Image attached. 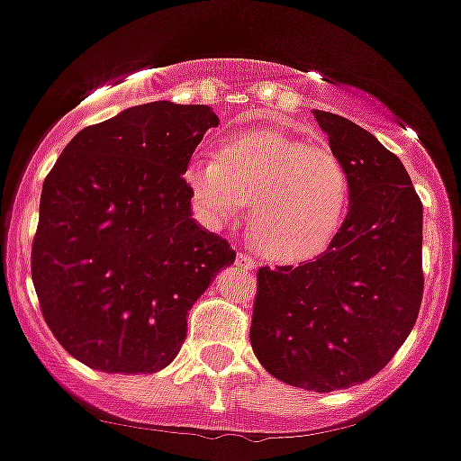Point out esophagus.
I'll return each mask as SVG.
<instances>
[{
	"mask_svg": "<svg viewBox=\"0 0 461 461\" xmlns=\"http://www.w3.org/2000/svg\"><path fill=\"white\" fill-rule=\"evenodd\" d=\"M237 267L246 268V271H253V268L258 267V262H255L249 253H237Z\"/></svg>",
	"mask_w": 461,
	"mask_h": 461,
	"instance_id": "34e87169",
	"label": "esophagus"
}]
</instances>
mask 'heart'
<instances>
[{"mask_svg":"<svg viewBox=\"0 0 461 461\" xmlns=\"http://www.w3.org/2000/svg\"><path fill=\"white\" fill-rule=\"evenodd\" d=\"M208 224H235L250 202L253 244L276 262H304L334 241L348 217L352 181L330 148L262 130L232 136L215 157L185 170Z\"/></svg>","mask_w":461,"mask_h":461,"instance_id":"heart-1","label":"heart"}]
</instances>
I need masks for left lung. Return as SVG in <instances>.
<instances>
[{
	"label": "left lung",
	"mask_w": 461,
	"mask_h": 461,
	"mask_svg": "<svg viewBox=\"0 0 461 461\" xmlns=\"http://www.w3.org/2000/svg\"><path fill=\"white\" fill-rule=\"evenodd\" d=\"M313 116L349 172V212L316 259L259 268L250 345L276 379L334 392L379 375L417 322L421 199L370 131L339 113Z\"/></svg>",
	"instance_id": "8db88e82"
}]
</instances>
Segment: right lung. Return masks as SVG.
<instances>
[{
    "mask_svg": "<svg viewBox=\"0 0 461 461\" xmlns=\"http://www.w3.org/2000/svg\"><path fill=\"white\" fill-rule=\"evenodd\" d=\"M217 122L206 104H136L77 131L44 179L31 276L49 330L91 370L170 366L194 300L235 262L184 179Z\"/></svg>",
    "mask_w": 461,
    "mask_h": 461,
    "instance_id": "obj_1",
    "label": "right lung"
}]
</instances>
